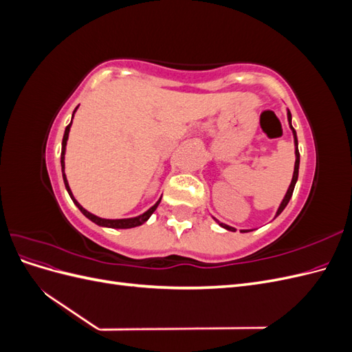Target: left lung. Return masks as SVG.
Here are the masks:
<instances>
[{"instance_id": "8db88e82", "label": "left lung", "mask_w": 352, "mask_h": 352, "mask_svg": "<svg viewBox=\"0 0 352 352\" xmlns=\"http://www.w3.org/2000/svg\"><path fill=\"white\" fill-rule=\"evenodd\" d=\"M291 120H292V116H291V111L287 110V122H289V126H291L292 133H294V141H295V155H296V160H295V167H294L292 182H291L289 188H287V192H286V195H285V198H283V201H282V204H280V207H279L278 212H276V217H278V216L280 214V212L285 210V207L287 206V202H289V199H291V197H292V194H294V188H295V184H296V180H298V168H300V151H298L296 132H295V129H294L292 124H291ZM217 223H219V225H220L221 228H225V229H228V230H235V229L230 228V226H228V225H223V223H220V221H217ZM241 232H248V230H241Z\"/></svg>"}]
</instances>
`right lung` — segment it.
<instances>
[{
	"label": "right lung",
	"mask_w": 352,
	"mask_h": 352,
	"mask_svg": "<svg viewBox=\"0 0 352 352\" xmlns=\"http://www.w3.org/2000/svg\"><path fill=\"white\" fill-rule=\"evenodd\" d=\"M76 109H78V107H76ZM74 111H76V110H74ZM74 111H73V114H74ZM70 126H72V122L67 124L66 131H65V136H63V142H61V172H63V180H65V185H66L67 192H69L70 198L73 199L74 204H76L78 208L82 211V214L87 216L89 220H92L94 223H97V225H100V226L113 228V229H131V228H136V226L142 225V223H145L148 219L151 217V214L155 211V208L158 207V204H160V201H162V198H160L150 210L145 211L144 214H141V216L132 217V219H117V220L101 219V217L94 216V214H91L89 211L85 210L76 199H74V197H73V194H72V190H70V188H69V182H67V179H66V175H65V154H66V145H67V138H69V132H70Z\"/></svg>",
	"instance_id": "obj_1"
}]
</instances>
